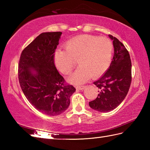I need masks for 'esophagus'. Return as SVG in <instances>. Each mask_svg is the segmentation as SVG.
<instances>
[{
    "label": "esophagus",
    "mask_w": 150,
    "mask_h": 150,
    "mask_svg": "<svg viewBox=\"0 0 150 150\" xmlns=\"http://www.w3.org/2000/svg\"><path fill=\"white\" fill-rule=\"evenodd\" d=\"M84 88H85V86H78L76 87V89L79 90H82L84 89Z\"/></svg>",
    "instance_id": "esophagus-1"
}]
</instances>
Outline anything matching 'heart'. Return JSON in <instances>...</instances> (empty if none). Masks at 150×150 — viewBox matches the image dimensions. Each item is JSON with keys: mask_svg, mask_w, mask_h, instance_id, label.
Instances as JSON below:
<instances>
[{"mask_svg": "<svg viewBox=\"0 0 150 150\" xmlns=\"http://www.w3.org/2000/svg\"><path fill=\"white\" fill-rule=\"evenodd\" d=\"M65 50H57L54 61L57 68L67 75L76 66V70L68 77L74 83H82L92 76L96 77L107 70L110 67L113 51L112 42L106 37L91 35L76 36L69 40Z\"/></svg>", "mask_w": 150, "mask_h": 150, "instance_id": "obj_1", "label": "heart"}]
</instances>
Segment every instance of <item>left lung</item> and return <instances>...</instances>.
I'll list each match as a JSON object with an SVG mask.
<instances>
[{"label": "left lung", "mask_w": 150, "mask_h": 150, "mask_svg": "<svg viewBox=\"0 0 150 150\" xmlns=\"http://www.w3.org/2000/svg\"><path fill=\"white\" fill-rule=\"evenodd\" d=\"M109 37L114 47L113 60L105 74L94 82L99 93L96 99L89 103L92 109L99 112L116 108L126 97L132 80V64L128 51L116 37Z\"/></svg>", "instance_id": "left-lung-1"}]
</instances>
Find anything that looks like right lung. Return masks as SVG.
<instances>
[{
  "label": "right lung",
  "instance_id": "1",
  "mask_svg": "<svg viewBox=\"0 0 150 150\" xmlns=\"http://www.w3.org/2000/svg\"><path fill=\"white\" fill-rule=\"evenodd\" d=\"M61 32L40 34L21 54L18 79L25 97L37 110L49 116L63 113L76 91L66 84L54 64Z\"/></svg>",
  "mask_w": 150,
  "mask_h": 150
}]
</instances>
